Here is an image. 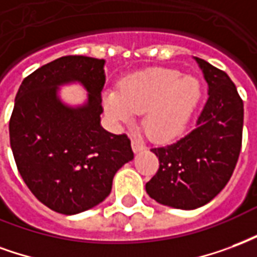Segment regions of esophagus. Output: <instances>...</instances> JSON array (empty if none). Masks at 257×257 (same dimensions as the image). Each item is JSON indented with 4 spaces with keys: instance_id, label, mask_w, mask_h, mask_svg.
I'll use <instances>...</instances> for the list:
<instances>
[{
    "instance_id": "obj_1",
    "label": "esophagus",
    "mask_w": 257,
    "mask_h": 257,
    "mask_svg": "<svg viewBox=\"0 0 257 257\" xmlns=\"http://www.w3.org/2000/svg\"><path fill=\"white\" fill-rule=\"evenodd\" d=\"M131 147H133V151L136 152V153L137 152H141L145 149V145H144L140 140H133V142H131Z\"/></svg>"
}]
</instances>
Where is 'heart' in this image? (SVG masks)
Here are the masks:
<instances>
[{
  "label": "heart",
  "mask_w": 257,
  "mask_h": 257,
  "mask_svg": "<svg viewBox=\"0 0 257 257\" xmlns=\"http://www.w3.org/2000/svg\"><path fill=\"white\" fill-rule=\"evenodd\" d=\"M201 97L200 80L175 69L153 68L130 75L117 90L104 94V108L116 121H130L144 112L142 124L151 138L164 141L178 136Z\"/></svg>",
  "instance_id": "b5f03b06"
}]
</instances>
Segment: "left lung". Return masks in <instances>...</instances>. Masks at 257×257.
Segmentation results:
<instances>
[{
  "label": "left lung",
  "mask_w": 257,
  "mask_h": 257,
  "mask_svg": "<svg viewBox=\"0 0 257 257\" xmlns=\"http://www.w3.org/2000/svg\"><path fill=\"white\" fill-rule=\"evenodd\" d=\"M208 83V100L188 134L170 145L152 148L159 170L147 183L157 203L194 209L209 203L227 185L242 145L244 102L228 75L198 59Z\"/></svg>",
  "instance_id": "obj_1"
}]
</instances>
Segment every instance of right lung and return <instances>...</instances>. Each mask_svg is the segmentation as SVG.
<instances>
[{
  "label": "right lung",
  "instance_id": "right-lung-1",
  "mask_svg": "<svg viewBox=\"0 0 257 257\" xmlns=\"http://www.w3.org/2000/svg\"><path fill=\"white\" fill-rule=\"evenodd\" d=\"M104 60L64 56L26 76L15 98L9 137L27 188L39 201L64 215L83 212L108 197L116 171L133 160L127 134L100 126ZM79 80L90 94L85 107L59 102L57 86Z\"/></svg>",
  "mask_w": 257,
  "mask_h": 257
}]
</instances>
